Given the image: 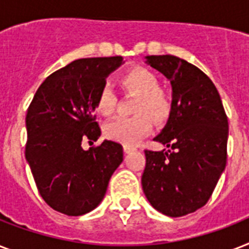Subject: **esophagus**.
Segmentation results:
<instances>
[{"mask_svg": "<svg viewBox=\"0 0 249 249\" xmlns=\"http://www.w3.org/2000/svg\"><path fill=\"white\" fill-rule=\"evenodd\" d=\"M132 151H134V148L129 147V146H124V152L125 154H130Z\"/></svg>", "mask_w": 249, "mask_h": 249, "instance_id": "obj_1", "label": "esophagus"}]
</instances>
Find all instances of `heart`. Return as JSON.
<instances>
[{
  "instance_id": "obj_1",
  "label": "heart",
  "mask_w": 249,
  "mask_h": 249,
  "mask_svg": "<svg viewBox=\"0 0 249 249\" xmlns=\"http://www.w3.org/2000/svg\"><path fill=\"white\" fill-rule=\"evenodd\" d=\"M120 84L125 90L138 94L134 108L138 115L109 121L105 126V134L109 140L125 146H134L151 132L152 123L147 115L156 123H161L169 115L170 102L166 94L159 89V77L146 67L138 66L128 70L121 75ZM94 107L103 116L112 115L116 107V95L111 86L107 84L101 86L95 95Z\"/></svg>"
}]
</instances>
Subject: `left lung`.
<instances>
[{"label": "left lung", "instance_id": "1", "mask_svg": "<svg viewBox=\"0 0 249 249\" xmlns=\"http://www.w3.org/2000/svg\"><path fill=\"white\" fill-rule=\"evenodd\" d=\"M144 63L169 80V117L154 138L170 150L144 151L142 189L150 204L182 217L209 200L226 166L229 123L208 76L174 55H147Z\"/></svg>", "mask_w": 249, "mask_h": 249}]
</instances>
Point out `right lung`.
Wrapping results in <instances>:
<instances>
[{"mask_svg":"<svg viewBox=\"0 0 249 249\" xmlns=\"http://www.w3.org/2000/svg\"><path fill=\"white\" fill-rule=\"evenodd\" d=\"M123 63L121 56L75 60L49 76L29 105L25 160L42 199L63 214L83 216L97 208L123 163V146L113 141L81 147L83 141L93 143L101 137L95 95Z\"/></svg>","mask_w":249,"mask_h":249,"instance_id":"1","label":"right lung"}]
</instances>
